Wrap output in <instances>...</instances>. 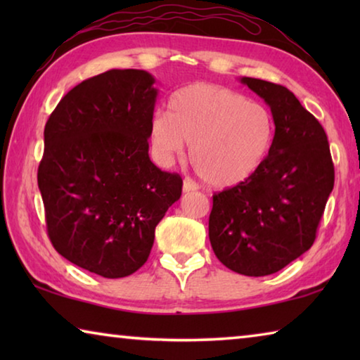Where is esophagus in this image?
Here are the masks:
<instances>
[{"mask_svg":"<svg viewBox=\"0 0 360 360\" xmlns=\"http://www.w3.org/2000/svg\"><path fill=\"white\" fill-rule=\"evenodd\" d=\"M197 188H198L197 182L192 181V179L186 178L184 182H182V191H184V192H192V191H197Z\"/></svg>","mask_w":360,"mask_h":360,"instance_id":"1","label":"esophagus"}]
</instances>
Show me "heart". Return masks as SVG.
Instances as JSON below:
<instances>
[{"mask_svg": "<svg viewBox=\"0 0 360 360\" xmlns=\"http://www.w3.org/2000/svg\"><path fill=\"white\" fill-rule=\"evenodd\" d=\"M155 160L168 165L188 143V158L206 184L233 187L259 172L275 139V120L260 103L214 84L178 90L169 114L155 112L149 125Z\"/></svg>", "mask_w": 360, "mask_h": 360, "instance_id": "1", "label": "heart"}]
</instances>
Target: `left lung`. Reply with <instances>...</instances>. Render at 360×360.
<instances>
[{
  "instance_id": "obj_1",
  "label": "left lung",
  "mask_w": 360,
  "mask_h": 360,
  "mask_svg": "<svg viewBox=\"0 0 360 360\" xmlns=\"http://www.w3.org/2000/svg\"><path fill=\"white\" fill-rule=\"evenodd\" d=\"M240 81L270 106L275 139L252 178L212 195L210 241L230 270L266 276L313 246L335 172L324 129L289 89Z\"/></svg>"
}]
</instances>
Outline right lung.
Instances as JSON below:
<instances>
[{
    "label": "right lung",
    "mask_w": 360,
    "mask_h": 360,
    "mask_svg": "<svg viewBox=\"0 0 360 360\" xmlns=\"http://www.w3.org/2000/svg\"><path fill=\"white\" fill-rule=\"evenodd\" d=\"M155 79L109 70L66 94L44 129L38 186L47 233L71 264L124 278L148 260L155 227L182 192L149 158Z\"/></svg>",
    "instance_id": "right-lung-1"
}]
</instances>
